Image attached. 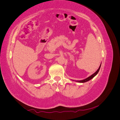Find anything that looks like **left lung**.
<instances>
[{"label":"left lung","mask_w":120,"mask_h":120,"mask_svg":"<svg viewBox=\"0 0 120 120\" xmlns=\"http://www.w3.org/2000/svg\"><path fill=\"white\" fill-rule=\"evenodd\" d=\"M101 64L100 65V66L99 68H98V70H97V71L95 72V73L93 74L92 75H91L89 77L87 78L86 79H83V80H82V81H77V82H88V81H90V79H93L94 77H95V76L96 75H97V74L98 73V72H99V70H100V68H101Z\"/></svg>","instance_id":"obj_1"}]
</instances>
